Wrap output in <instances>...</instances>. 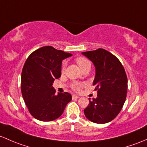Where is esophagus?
I'll use <instances>...</instances> for the list:
<instances>
[{"mask_svg": "<svg viewBox=\"0 0 147 147\" xmlns=\"http://www.w3.org/2000/svg\"><path fill=\"white\" fill-rule=\"evenodd\" d=\"M72 99H77V98H80V97H79L78 96L75 95V94H73V95L72 96Z\"/></svg>", "mask_w": 147, "mask_h": 147, "instance_id": "34e87169", "label": "esophagus"}]
</instances>
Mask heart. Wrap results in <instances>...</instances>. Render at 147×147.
Wrapping results in <instances>:
<instances>
[{
  "mask_svg": "<svg viewBox=\"0 0 147 147\" xmlns=\"http://www.w3.org/2000/svg\"><path fill=\"white\" fill-rule=\"evenodd\" d=\"M77 64L78 65L79 67L82 69L84 67L87 65H90V62H89V60L87 58H84V57H78V58H76L75 60ZM65 67H66V63H63L61 67V72L62 73H64L65 71ZM83 86H84V84L80 82H73L72 84H71V89L74 91V92H79L81 91V89H82Z\"/></svg>",
  "mask_w": 147,
  "mask_h": 147,
  "instance_id": "b5f03b06",
  "label": "heart"
}]
</instances>
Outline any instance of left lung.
Segmentation results:
<instances>
[{"label":"left lung","mask_w":147,"mask_h":147,"mask_svg":"<svg viewBox=\"0 0 147 147\" xmlns=\"http://www.w3.org/2000/svg\"><path fill=\"white\" fill-rule=\"evenodd\" d=\"M82 53L95 65L93 85L98 92L96 98L89 99V105L84 110V115L93 123H109L118 115L125 101L127 92L125 70L118 58L105 49Z\"/></svg>","instance_id":"1"}]
</instances>
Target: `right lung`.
I'll return each instance as SVG.
<instances>
[{"label":"right lung","instance_id":"obj_1","mask_svg":"<svg viewBox=\"0 0 147 147\" xmlns=\"http://www.w3.org/2000/svg\"><path fill=\"white\" fill-rule=\"evenodd\" d=\"M72 54L44 46L32 52L21 75V92L31 115L41 121H52L63 114L72 96L58 93L53 87L55 79L61 75L62 61Z\"/></svg>","mask_w":147,"mask_h":147}]
</instances>
